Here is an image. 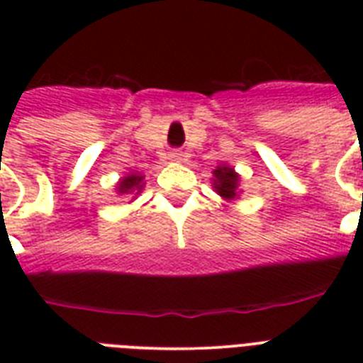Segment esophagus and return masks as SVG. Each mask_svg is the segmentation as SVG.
I'll use <instances>...</instances> for the list:
<instances>
[{
  "instance_id": "1",
  "label": "esophagus",
  "mask_w": 363,
  "mask_h": 363,
  "mask_svg": "<svg viewBox=\"0 0 363 363\" xmlns=\"http://www.w3.org/2000/svg\"><path fill=\"white\" fill-rule=\"evenodd\" d=\"M169 160H173V162H181L182 160L181 150H173V152H169Z\"/></svg>"
}]
</instances>
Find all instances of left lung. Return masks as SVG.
<instances>
[{
  "label": "left lung",
  "mask_w": 363,
  "mask_h": 363,
  "mask_svg": "<svg viewBox=\"0 0 363 363\" xmlns=\"http://www.w3.org/2000/svg\"><path fill=\"white\" fill-rule=\"evenodd\" d=\"M213 184L218 196L224 199H235L239 196V175L230 165H220L213 171Z\"/></svg>",
  "instance_id": "8db88e82"
}]
</instances>
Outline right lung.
Instances as JSON below:
<instances>
[{
	"instance_id": "right-lung-1",
	"label": "right lung",
	"mask_w": 363,
	"mask_h": 363,
	"mask_svg": "<svg viewBox=\"0 0 363 363\" xmlns=\"http://www.w3.org/2000/svg\"><path fill=\"white\" fill-rule=\"evenodd\" d=\"M145 186V182H143V175L139 173H130V175L122 177L121 182L116 184V192L121 194H139Z\"/></svg>"
}]
</instances>
